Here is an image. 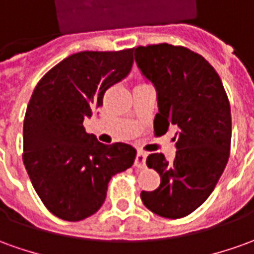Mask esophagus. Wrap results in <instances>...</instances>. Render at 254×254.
<instances>
[{
  "label": "esophagus",
  "instance_id": "esophagus-1",
  "mask_svg": "<svg viewBox=\"0 0 254 254\" xmlns=\"http://www.w3.org/2000/svg\"><path fill=\"white\" fill-rule=\"evenodd\" d=\"M146 153H143V151H137V154H136V160H134V165L137 167V168H143L144 165H146Z\"/></svg>",
  "mask_w": 254,
  "mask_h": 254
}]
</instances>
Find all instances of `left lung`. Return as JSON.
<instances>
[{"instance_id":"left-lung-1","label":"left lung","mask_w":254,"mask_h":254,"mask_svg":"<svg viewBox=\"0 0 254 254\" xmlns=\"http://www.w3.org/2000/svg\"><path fill=\"white\" fill-rule=\"evenodd\" d=\"M133 53L143 77L156 89L154 129L178 127L174 161L161 153L146 160L160 174L161 184L153 192H141V201L157 215L182 218L206 201L228 163V97L213 66L188 48L157 44L133 48Z\"/></svg>"}]
</instances>
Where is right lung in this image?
<instances>
[{"label": "right lung", "mask_w": 254, "mask_h": 254, "mask_svg": "<svg viewBox=\"0 0 254 254\" xmlns=\"http://www.w3.org/2000/svg\"><path fill=\"white\" fill-rule=\"evenodd\" d=\"M132 66L133 50L83 51L50 69L33 91L23 122V164L44 206L61 220L93 215L110 179L133 165V146L100 143L83 127L107 89Z\"/></svg>", "instance_id": "add662e5"}]
</instances>
